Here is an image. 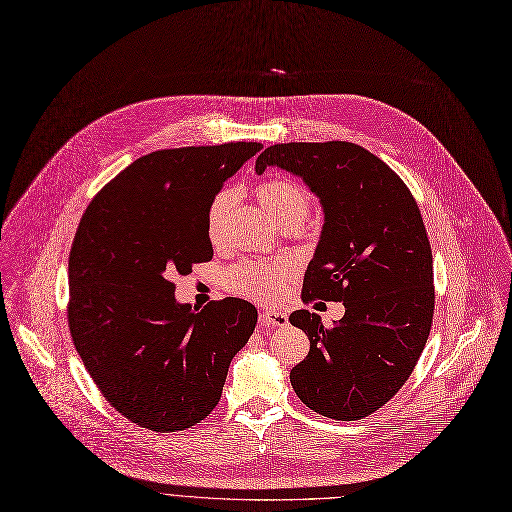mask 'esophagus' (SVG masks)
Segmentation results:
<instances>
[{
  "label": "esophagus",
  "mask_w": 512,
  "mask_h": 512,
  "mask_svg": "<svg viewBox=\"0 0 512 512\" xmlns=\"http://www.w3.org/2000/svg\"><path fill=\"white\" fill-rule=\"evenodd\" d=\"M289 324V318L285 311H277V309H264L260 311V326L262 328H285Z\"/></svg>",
  "instance_id": "esophagus-1"
}]
</instances>
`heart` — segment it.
I'll list each match as a JSON object with an SVG mask.
<instances>
[{"instance_id":"b5f03b06","label":"heart","mask_w":512,"mask_h":512,"mask_svg":"<svg viewBox=\"0 0 512 512\" xmlns=\"http://www.w3.org/2000/svg\"><path fill=\"white\" fill-rule=\"evenodd\" d=\"M256 196L262 209L281 225L285 223H301L311 207L307 190L285 176H272L262 180L256 186ZM233 201V190L221 188L207 207V233L213 242L219 240L223 231V223ZM291 274V264L285 260L262 262V260H246L229 272V287L233 293L266 301L277 297L283 291L285 279Z\"/></svg>"}]
</instances>
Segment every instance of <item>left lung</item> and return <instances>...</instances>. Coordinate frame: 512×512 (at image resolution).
<instances>
[{
    "mask_svg": "<svg viewBox=\"0 0 512 512\" xmlns=\"http://www.w3.org/2000/svg\"><path fill=\"white\" fill-rule=\"evenodd\" d=\"M268 166L303 178L324 209L303 303H344L332 328L309 309L291 313L289 322L309 338L291 385L313 412L361 420L402 389L430 334L435 285L420 209L404 180L355 143L270 145L256 172Z\"/></svg>",
    "mask_w": 512,
    "mask_h": 512,
    "instance_id": "8db88e82",
    "label": "left lung"
}]
</instances>
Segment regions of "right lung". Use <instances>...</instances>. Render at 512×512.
Here are the masks:
<instances>
[{
  "mask_svg": "<svg viewBox=\"0 0 512 512\" xmlns=\"http://www.w3.org/2000/svg\"><path fill=\"white\" fill-rule=\"evenodd\" d=\"M262 149L223 143L151 151L88 205L69 252L67 320L75 350L110 406L176 432L207 418L258 311L227 297L196 311L172 277L213 258L207 207Z\"/></svg>",
  "mask_w": 512,
  "mask_h": 512,
  "instance_id": "obj_1",
  "label": "right lung"
}]
</instances>
